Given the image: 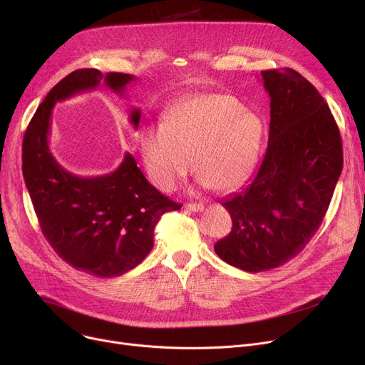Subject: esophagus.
Masks as SVG:
<instances>
[{"mask_svg": "<svg viewBox=\"0 0 365 365\" xmlns=\"http://www.w3.org/2000/svg\"><path fill=\"white\" fill-rule=\"evenodd\" d=\"M185 208L189 210V212H202L204 204L202 202H187V204H185Z\"/></svg>", "mask_w": 365, "mask_h": 365, "instance_id": "1", "label": "esophagus"}]
</instances>
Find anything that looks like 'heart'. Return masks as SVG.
I'll use <instances>...</instances> for the list:
<instances>
[{"label": "heart", "mask_w": 365, "mask_h": 365, "mask_svg": "<svg viewBox=\"0 0 365 365\" xmlns=\"http://www.w3.org/2000/svg\"><path fill=\"white\" fill-rule=\"evenodd\" d=\"M262 136L260 121L225 96H200L173 108L164 124L148 128L140 152L148 175L170 192L194 170L216 190L238 185L250 170Z\"/></svg>", "instance_id": "heart-1"}]
</instances>
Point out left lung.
I'll list each match as a JSON object with an SVG mask.
<instances>
[{"mask_svg":"<svg viewBox=\"0 0 365 365\" xmlns=\"http://www.w3.org/2000/svg\"><path fill=\"white\" fill-rule=\"evenodd\" d=\"M269 140L253 179L222 201L232 229L216 255L247 272L296 257L318 231L343 168L340 131L318 90L290 68L262 71Z\"/></svg>","mask_w":365,"mask_h":365,"instance_id":"obj_1","label":"left lung"}]
</instances>
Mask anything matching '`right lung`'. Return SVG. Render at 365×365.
Listing matches in <instances>:
<instances>
[{
	"instance_id": "add662e5",
	"label": "right lung",
	"mask_w": 365,
	"mask_h": 365,
	"mask_svg": "<svg viewBox=\"0 0 365 365\" xmlns=\"http://www.w3.org/2000/svg\"><path fill=\"white\" fill-rule=\"evenodd\" d=\"M131 81L133 75L121 72H71L48 91L24 136L22 171L43 235L62 260L99 278L136 267L152 250L161 216L182 205L158 192L128 152L105 176L80 178L65 170L48 148L51 110L56 102L101 83L123 96ZM130 121L138 128L139 109L131 110Z\"/></svg>"
}]
</instances>
